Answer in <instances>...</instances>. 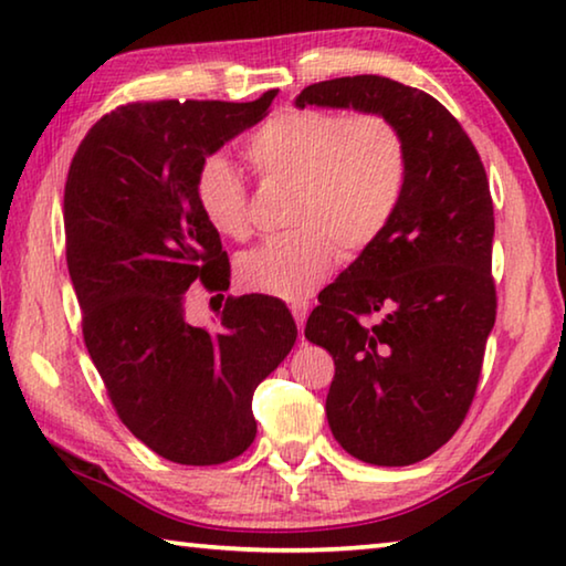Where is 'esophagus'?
I'll return each instance as SVG.
<instances>
[{
	"instance_id": "esophagus-1",
	"label": "esophagus",
	"mask_w": 566,
	"mask_h": 566,
	"mask_svg": "<svg viewBox=\"0 0 566 566\" xmlns=\"http://www.w3.org/2000/svg\"><path fill=\"white\" fill-rule=\"evenodd\" d=\"M308 311H311L308 301H293L291 303V313H293V318H295V323H298L301 331L305 326V318H308Z\"/></svg>"
}]
</instances>
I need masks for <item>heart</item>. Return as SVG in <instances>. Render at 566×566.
<instances>
[{"label":"heart","mask_w":566,"mask_h":566,"mask_svg":"<svg viewBox=\"0 0 566 566\" xmlns=\"http://www.w3.org/2000/svg\"><path fill=\"white\" fill-rule=\"evenodd\" d=\"M245 157L263 182H293L285 222L295 228L240 255L238 281L285 301L316 291L338 261V248L358 255L374 245L409 185L401 127L374 109H281L248 137ZM192 190L200 216L218 235L248 238L250 196L233 163L208 155Z\"/></svg>","instance_id":"1"}]
</instances>
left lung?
<instances>
[{"label":"left lung","instance_id":"left-lung-1","mask_svg":"<svg viewBox=\"0 0 566 566\" xmlns=\"http://www.w3.org/2000/svg\"><path fill=\"white\" fill-rule=\"evenodd\" d=\"M295 105L384 113L409 145L391 226L321 291L305 323L336 364L333 437L366 464L409 467L464 423L496 321L484 163L437 97L378 74L316 82Z\"/></svg>","mask_w":566,"mask_h":566}]
</instances>
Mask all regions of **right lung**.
Masks as SVG:
<instances>
[{
    "label": "right lung",
    "mask_w": 566,
    "mask_h": 566,
    "mask_svg": "<svg viewBox=\"0 0 566 566\" xmlns=\"http://www.w3.org/2000/svg\"><path fill=\"white\" fill-rule=\"evenodd\" d=\"M275 95L127 102L87 129L64 182L90 358L119 421L175 464H226L253 443L255 388L298 336L285 303L258 293L228 295L216 328L185 321L188 289L230 285L192 190L198 165L263 119Z\"/></svg>",
    "instance_id": "add662e5"
}]
</instances>
